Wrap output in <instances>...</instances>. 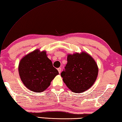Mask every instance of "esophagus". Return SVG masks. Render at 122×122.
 Returning <instances> with one entry per match:
<instances>
[{"label":"esophagus","mask_w":122,"mask_h":122,"mask_svg":"<svg viewBox=\"0 0 122 122\" xmlns=\"http://www.w3.org/2000/svg\"><path fill=\"white\" fill-rule=\"evenodd\" d=\"M58 71H59V73H61V68H58Z\"/></svg>","instance_id":"1"}]
</instances>
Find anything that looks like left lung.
<instances>
[{
    "mask_svg": "<svg viewBox=\"0 0 122 122\" xmlns=\"http://www.w3.org/2000/svg\"><path fill=\"white\" fill-rule=\"evenodd\" d=\"M65 70L61 72L63 82L71 91L81 93L91 87L96 81L98 68L92 57L85 52L68 54Z\"/></svg>",
    "mask_w": 122,
    "mask_h": 122,
    "instance_id": "obj_1",
    "label": "left lung"
}]
</instances>
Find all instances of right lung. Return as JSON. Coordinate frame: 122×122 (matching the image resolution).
Wrapping results in <instances>:
<instances>
[{"label":"right lung","mask_w":122,"mask_h":122,"mask_svg":"<svg viewBox=\"0 0 122 122\" xmlns=\"http://www.w3.org/2000/svg\"><path fill=\"white\" fill-rule=\"evenodd\" d=\"M46 53L35 50L23 57L19 63L18 72L21 81L32 92H44L59 75Z\"/></svg>","instance_id":"right-lung-1"}]
</instances>
